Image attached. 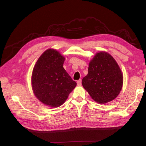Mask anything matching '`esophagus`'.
<instances>
[{"label": "esophagus", "instance_id": "esophagus-1", "mask_svg": "<svg viewBox=\"0 0 146 146\" xmlns=\"http://www.w3.org/2000/svg\"><path fill=\"white\" fill-rule=\"evenodd\" d=\"M82 85V80H79L77 81V85L78 86H81Z\"/></svg>", "mask_w": 146, "mask_h": 146}]
</instances>
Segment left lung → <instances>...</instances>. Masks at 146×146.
Returning <instances> with one entry per match:
<instances>
[{"label":"left lung","instance_id":"obj_1","mask_svg":"<svg viewBox=\"0 0 146 146\" xmlns=\"http://www.w3.org/2000/svg\"><path fill=\"white\" fill-rule=\"evenodd\" d=\"M82 85L95 102L104 104L113 100L120 93L123 74L113 57L107 52L100 51L90 61Z\"/></svg>","mask_w":146,"mask_h":146}]
</instances>
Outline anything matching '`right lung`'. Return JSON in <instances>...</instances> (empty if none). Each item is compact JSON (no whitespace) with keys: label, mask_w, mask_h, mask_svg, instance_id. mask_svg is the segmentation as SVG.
I'll use <instances>...</instances> for the list:
<instances>
[{"label":"right lung","mask_w":146,"mask_h":146,"mask_svg":"<svg viewBox=\"0 0 146 146\" xmlns=\"http://www.w3.org/2000/svg\"><path fill=\"white\" fill-rule=\"evenodd\" d=\"M65 57L48 48L39 57L32 75V87L41 103L56 108L63 105L77 85L63 68Z\"/></svg>","instance_id":"add662e5"}]
</instances>
